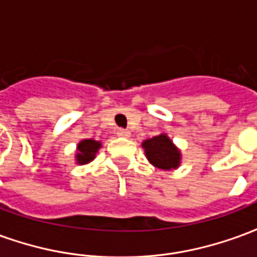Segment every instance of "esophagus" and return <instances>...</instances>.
<instances>
[{"label": "esophagus", "instance_id": "34e87169", "mask_svg": "<svg viewBox=\"0 0 257 257\" xmlns=\"http://www.w3.org/2000/svg\"><path fill=\"white\" fill-rule=\"evenodd\" d=\"M117 135L119 136V138H129V136H131V132H129L128 129L119 128L117 131Z\"/></svg>", "mask_w": 257, "mask_h": 257}]
</instances>
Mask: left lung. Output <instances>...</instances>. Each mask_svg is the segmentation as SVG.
I'll return each instance as SVG.
<instances>
[{"mask_svg":"<svg viewBox=\"0 0 257 257\" xmlns=\"http://www.w3.org/2000/svg\"><path fill=\"white\" fill-rule=\"evenodd\" d=\"M147 160L160 169H175L180 164V153L167 135L154 136L143 142Z\"/></svg>","mask_w":257,"mask_h":257,"instance_id":"obj_1","label":"left lung"}]
</instances>
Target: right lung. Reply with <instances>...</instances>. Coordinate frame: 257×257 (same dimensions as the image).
<instances>
[{
    "label": "right lung",
    "instance_id": "obj_1",
    "mask_svg": "<svg viewBox=\"0 0 257 257\" xmlns=\"http://www.w3.org/2000/svg\"><path fill=\"white\" fill-rule=\"evenodd\" d=\"M100 149V143L95 140H82L78 145V154H77V162L78 164H88L95 158V154Z\"/></svg>",
    "mask_w": 257,
    "mask_h": 257
}]
</instances>
